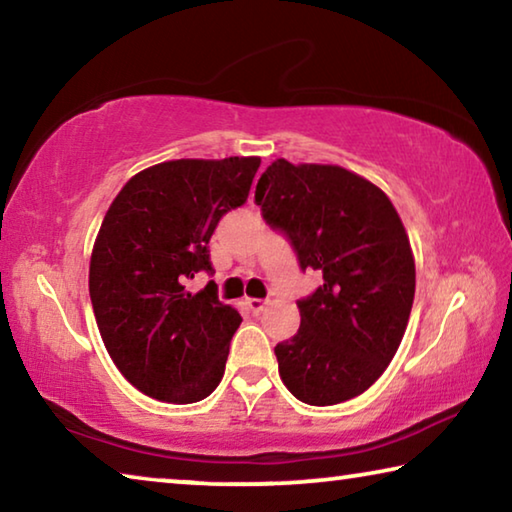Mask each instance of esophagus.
<instances>
[{
	"mask_svg": "<svg viewBox=\"0 0 512 512\" xmlns=\"http://www.w3.org/2000/svg\"><path fill=\"white\" fill-rule=\"evenodd\" d=\"M246 305H248L250 311H253V314H262L264 307H266V302L259 300V298H248Z\"/></svg>",
	"mask_w": 512,
	"mask_h": 512,
	"instance_id": "obj_1",
	"label": "esophagus"
}]
</instances>
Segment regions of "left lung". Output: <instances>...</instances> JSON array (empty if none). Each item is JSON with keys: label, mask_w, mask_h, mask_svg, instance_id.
Segmentation results:
<instances>
[{"label": "left lung", "mask_w": 512, "mask_h": 512, "mask_svg": "<svg viewBox=\"0 0 512 512\" xmlns=\"http://www.w3.org/2000/svg\"><path fill=\"white\" fill-rule=\"evenodd\" d=\"M255 203L302 271H323L298 300V334L275 345L284 386L311 406L352 400L391 363L411 316L415 264L400 216L379 187L334 164L275 160Z\"/></svg>", "instance_id": "8db88e82"}]
</instances>
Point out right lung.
<instances>
[{"label": "right lung", "mask_w": 512, "mask_h": 512, "mask_svg": "<svg viewBox=\"0 0 512 512\" xmlns=\"http://www.w3.org/2000/svg\"><path fill=\"white\" fill-rule=\"evenodd\" d=\"M259 158L173 160L133 176L112 201L90 259V300L121 375L160 402L192 404L223 377L241 323L216 284L210 239L248 201Z\"/></svg>", "instance_id": "right-lung-1"}]
</instances>
